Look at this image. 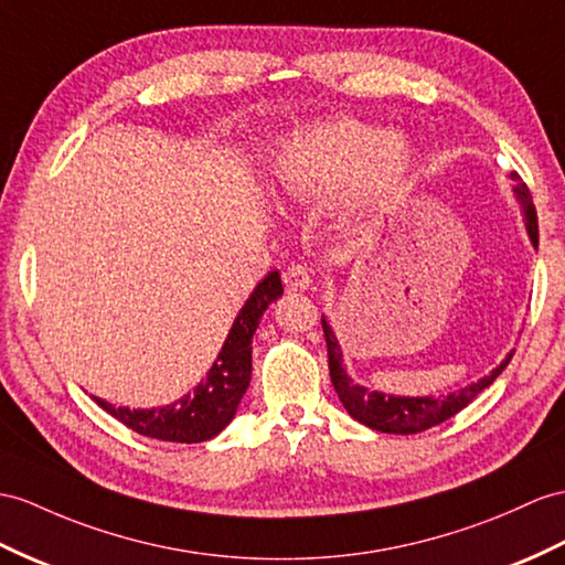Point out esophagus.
I'll list each match as a JSON object with an SVG mask.
<instances>
[{
	"label": "esophagus",
	"instance_id": "1",
	"mask_svg": "<svg viewBox=\"0 0 565 565\" xmlns=\"http://www.w3.org/2000/svg\"><path fill=\"white\" fill-rule=\"evenodd\" d=\"M282 280L287 287H290V290H309L313 282L311 270L307 266H299V264L287 266L282 273Z\"/></svg>",
	"mask_w": 565,
	"mask_h": 565
}]
</instances>
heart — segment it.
Returning <instances> with one entry per match:
<instances>
[{"instance_id": "heart-1", "label": "heart", "mask_w": 565, "mask_h": 565, "mask_svg": "<svg viewBox=\"0 0 565 565\" xmlns=\"http://www.w3.org/2000/svg\"><path fill=\"white\" fill-rule=\"evenodd\" d=\"M417 148L360 119H328L285 136L270 164V189L285 203L333 201L352 223L403 186Z\"/></svg>"}]
</instances>
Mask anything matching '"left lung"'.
I'll use <instances>...</instances> for the list:
<instances>
[{
    "instance_id": "1",
    "label": "left lung",
    "mask_w": 565,
    "mask_h": 565,
    "mask_svg": "<svg viewBox=\"0 0 565 565\" xmlns=\"http://www.w3.org/2000/svg\"><path fill=\"white\" fill-rule=\"evenodd\" d=\"M515 182L518 177L511 174ZM515 199L522 209V220H525V230L532 246L536 249L540 244V227H536V211L530 196V189L518 182L513 186ZM321 326H323V335H326V345H328V369H330V381H333V388L340 397L342 407L350 412V417L356 422H362L369 429H376L383 434H419L424 429H431V426L441 424L450 419L452 415H458L462 407L470 405L475 397L489 388L493 381L499 379L501 371L508 366V362L513 360L511 350L505 354V360L491 369L484 379H479L477 383H470L460 391H452L446 395H391V393H381V391H371L366 386H360L354 383L352 376L342 366V348L338 342V335L333 333L326 316H321Z\"/></svg>"
}]
</instances>
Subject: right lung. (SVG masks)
<instances>
[{
    "label": "right lung",
    "mask_w": 565,
    "mask_h": 565,
    "mask_svg": "<svg viewBox=\"0 0 565 565\" xmlns=\"http://www.w3.org/2000/svg\"><path fill=\"white\" fill-rule=\"evenodd\" d=\"M280 295V273L270 270L244 301L209 374L179 401L150 409L115 407L103 397H93V401L141 436L172 444L209 441L237 415V407L252 381V338L260 316Z\"/></svg>",
    "instance_id": "right-lung-1"
}]
</instances>
